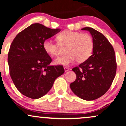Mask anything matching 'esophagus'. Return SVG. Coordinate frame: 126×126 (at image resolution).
<instances>
[{"label": "esophagus", "instance_id": "1", "mask_svg": "<svg viewBox=\"0 0 126 126\" xmlns=\"http://www.w3.org/2000/svg\"><path fill=\"white\" fill-rule=\"evenodd\" d=\"M64 71H65V72H67L68 71H69V70H70L69 68H68V67H64Z\"/></svg>", "mask_w": 126, "mask_h": 126}]
</instances>
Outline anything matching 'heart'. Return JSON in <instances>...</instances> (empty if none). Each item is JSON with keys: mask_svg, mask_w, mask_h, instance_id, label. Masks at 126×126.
Returning a JSON list of instances; mask_svg holds the SVG:
<instances>
[{"mask_svg": "<svg viewBox=\"0 0 126 126\" xmlns=\"http://www.w3.org/2000/svg\"><path fill=\"white\" fill-rule=\"evenodd\" d=\"M56 38L57 43H54L50 39H46L42 45L45 52L51 57L59 55L60 46L67 45L65 49L67 54L56 59L55 64L69 66L76 60L79 63H83L87 60L92 53L93 39L87 33L65 30L59 33Z\"/></svg>", "mask_w": 126, "mask_h": 126, "instance_id": "heart-1", "label": "heart"}]
</instances>
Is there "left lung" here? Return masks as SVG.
<instances>
[{
    "label": "left lung",
    "instance_id": "1",
    "mask_svg": "<svg viewBox=\"0 0 126 126\" xmlns=\"http://www.w3.org/2000/svg\"><path fill=\"white\" fill-rule=\"evenodd\" d=\"M81 30H88L93 37V53L72 69L76 79L70 88L79 97L93 100L104 94L111 86L116 73V59L113 46L102 33L89 27Z\"/></svg>",
    "mask_w": 126,
    "mask_h": 126
}]
</instances>
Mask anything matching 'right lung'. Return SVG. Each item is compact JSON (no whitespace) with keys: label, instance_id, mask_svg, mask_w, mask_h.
<instances>
[{"label":"right lung","instance_id":"obj_1","mask_svg":"<svg viewBox=\"0 0 126 126\" xmlns=\"http://www.w3.org/2000/svg\"><path fill=\"white\" fill-rule=\"evenodd\" d=\"M60 31L40 23L32 24L17 34L8 53L9 74L17 90L24 96L37 99L52 87L54 80L64 73L61 65L50 66L51 58L43 42Z\"/></svg>","mask_w":126,"mask_h":126}]
</instances>
